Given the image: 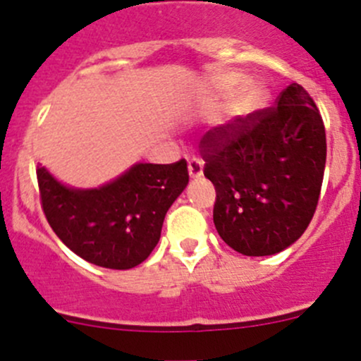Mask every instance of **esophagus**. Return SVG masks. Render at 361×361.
<instances>
[{"label":"esophagus","mask_w":361,"mask_h":361,"mask_svg":"<svg viewBox=\"0 0 361 361\" xmlns=\"http://www.w3.org/2000/svg\"><path fill=\"white\" fill-rule=\"evenodd\" d=\"M202 169H204V162L201 159L197 157L188 159V174H190V178H201Z\"/></svg>","instance_id":"34e87169"}]
</instances>
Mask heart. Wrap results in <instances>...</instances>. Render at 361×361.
<instances>
[{
    "instance_id": "obj_1",
    "label": "heart",
    "mask_w": 361,
    "mask_h": 361,
    "mask_svg": "<svg viewBox=\"0 0 361 361\" xmlns=\"http://www.w3.org/2000/svg\"><path fill=\"white\" fill-rule=\"evenodd\" d=\"M243 82H245V76L232 75L218 83V92L221 96H231L234 94V90H237V87H240L231 103V113L235 116H250L251 113L260 110L269 99V92L264 83L257 82V80H248L241 86Z\"/></svg>"
}]
</instances>
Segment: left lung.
Segmentation results:
<instances>
[{
  "instance_id": "8db88e82",
  "label": "left lung",
  "mask_w": 361,
  "mask_h": 361,
  "mask_svg": "<svg viewBox=\"0 0 361 361\" xmlns=\"http://www.w3.org/2000/svg\"><path fill=\"white\" fill-rule=\"evenodd\" d=\"M201 155L216 190L214 227L232 250L265 257L304 234L326 162L325 126L304 87L292 83L272 108L207 130Z\"/></svg>"
}]
</instances>
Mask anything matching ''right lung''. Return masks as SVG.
I'll use <instances>...</instances> for the list:
<instances>
[{
	"label": "right lung",
	"instance_id": "right-lung-1",
	"mask_svg": "<svg viewBox=\"0 0 361 361\" xmlns=\"http://www.w3.org/2000/svg\"><path fill=\"white\" fill-rule=\"evenodd\" d=\"M43 213L57 238L83 260L106 269H133L160 239L171 204L188 183L187 160L136 164L99 188L64 187L45 167L36 169Z\"/></svg>",
	"mask_w": 361,
	"mask_h": 361
}]
</instances>
